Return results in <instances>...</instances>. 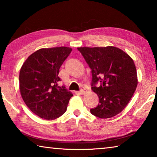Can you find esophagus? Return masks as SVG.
Returning <instances> with one entry per match:
<instances>
[{"mask_svg": "<svg viewBox=\"0 0 157 157\" xmlns=\"http://www.w3.org/2000/svg\"><path fill=\"white\" fill-rule=\"evenodd\" d=\"M86 91H87L86 89H85L84 87H82L80 91H79V94H85V93H86Z\"/></svg>", "mask_w": 157, "mask_h": 157, "instance_id": "esophagus-1", "label": "esophagus"}]
</instances>
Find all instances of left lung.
<instances>
[{"mask_svg": "<svg viewBox=\"0 0 157 157\" xmlns=\"http://www.w3.org/2000/svg\"><path fill=\"white\" fill-rule=\"evenodd\" d=\"M92 73L91 89L99 104L90 111L100 118H109L123 111L131 100L138 84L136 66L132 57L114 46L79 47ZM98 81L99 87L95 86Z\"/></svg>", "mask_w": 157, "mask_h": 157, "instance_id": "obj_1", "label": "left lung"}]
</instances>
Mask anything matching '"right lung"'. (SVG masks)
<instances>
[{"instance_id": "obj_1", "label": "right lung", "mask_w": 157, "mask_h": 157, "mask_svg": "<svg viewBox=\"0 0 157 157\" xmlns=\"http://www.w3.org/2000/svg\"><path fill=\"white\" fill-rule=\"evenodd\" d=\"M72 51L62 46L41 48L28 57L21 68L19 89L23 101L34 114L54 120L65 113L73 94L58 86L61 66Z\"/></svg>"}]
</instances>
